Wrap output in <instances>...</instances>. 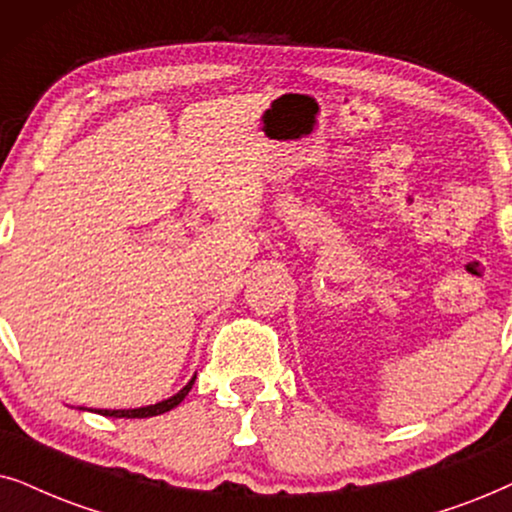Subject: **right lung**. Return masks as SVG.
I'll use <instances>...</instances> for the list:
<instances>
[{"label": "right lung", "instance_id": "obj_1", "mask_svg": "<svg viewBox=\"0 0 512 512\" xmlns=\"http://www.w3.org/2000/svg\"><path fill=\"white\" fill-rule=\"evenodd\" d=\"M194 379L187 381L185 386L180 388L175 395H170V398L161 400V403H154V405H145V407H133V410H95L98 414H102V417H117V419H147V417H156V414H163V412H170L173 407H177L185 400V395L192 391L194 386ZM79 410H84V407H79Z\"/></svg>", "mask_w": 512, "mask_h": 512}]
</instances>
